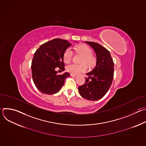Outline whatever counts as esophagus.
<instances>
[{
    "label": "esophagus",
    "instance_id": "obj_1",
    "mask_svg": "<svg viewBox=\"0 0 146 146\" xmlns=\"http://www.w3.org/2000/svg\"><path fill=\"white\" fill-rule=\"evenodd\" d=\"M70 76H71L72 77H76V76H77L76 74H72V73L70 74Z\"/></svg>",
    "mask_w": 146,
    "mask_h": 146
}]
</instances>
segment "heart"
<instances>
[{"label":"heart","instance_id":"obj_1","mask_svg":"<svg viewBox=\"0 0 146 146\" xmlns=\"http://www.w3.org/2000/svg\"><path fill=\"white\" fill-rule=\"evenodd\" d=\"M76 51L82 55L81 59L82 63H86L89 66H93L95 62V58L92 55V50L86 44H81L75 48ZM73 56V52L70 48H68L64 54V60L65 63H69ZM67 70L72 74H78L80 73L84 72L87 70V66L86 64L80 65L70 64L66 68Z\"/></svg>","mask_w":146,"mask_h":146}]
</instances>
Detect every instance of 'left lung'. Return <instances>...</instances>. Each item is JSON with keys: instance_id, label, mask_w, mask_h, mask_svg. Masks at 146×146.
<instances>
[{"instance_id": "1", "label": "left lung", "mask_w": 146, "mask_h": 146, "mask_svg": "<svg viewBox=\"0 0 146 146\" xmlns=\"http://www.w3.org/2000/svg\"><path fill=\"white\" fill-rule=\"evenodd\" d=\"M85 42L94 50L96 62L93 70L86 74L88 76L86 80V82L78 89L82 98L89 100H97L105 96L111 87L114 76V62L106 48L97 43Z\"/></svg>"}]
</instances>
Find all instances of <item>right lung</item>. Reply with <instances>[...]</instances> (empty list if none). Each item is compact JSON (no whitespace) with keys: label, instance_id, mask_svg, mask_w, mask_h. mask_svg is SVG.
Masks as SVG:
<instances>
[{"label":"right lung","instance_id":"right-lung-1","mask_svg":"<svg viewBox=\"0 0 146 146\" xmlns=\"http://www.w3.org/2000/svg\"><path fill=\"white\" fill-rule=\"evenodd\" d=\"M71 46L66 40L55 38L41 45L36 50L32 62V76L35 86L40 92L55 94L64 86L65 78L70 74L65 72L58 74L56 68L65 70L64 54Z\"/></svg>","mask_w":146,"mask_h":146}]
</instances>
